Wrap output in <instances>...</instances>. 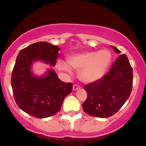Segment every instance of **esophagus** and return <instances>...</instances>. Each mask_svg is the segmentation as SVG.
Instances as JSON below:
<instances>
[{"instance_id":"1","label":"esophagus","mask_w":146,"mask_h":146,"mask_svg":"<svg viewBox=\"0 0 146 146\" xmlns=\"http://www.w3.org/2000/svg\"><path fill=\"white\" fill-rule=\"evenodd\" d=\"M79 89H80V86H77V85H74L73 86V90L74 91H77V90H79Z\"/></svg>"}]
</instances>
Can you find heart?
I'll return each instance as SVG.
<instances>
[{
	"label": "heart",
	"mask_w": 146,
	"mask_h": 146,
	"mask_svg": "<svg viewBox=\"0 0 146 146\" xmlns=\"http://www.w3.org/2000/svg\"><path fill=\"white\" fill-rule=\"evenodd\" d=\"M112 60L113 55L108 50H102L99 52H82L68 55L66 63L59 60L57 68L69 74L72 72V69H74L78 72V76L82 82L92 83L103 77Z\"/></svg>",
	"instance_id": "1"
}]
</instances>
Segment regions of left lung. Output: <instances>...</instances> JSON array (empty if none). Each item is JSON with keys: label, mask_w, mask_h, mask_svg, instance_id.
<instances>
[{"label": "left lung", "mask_w": 146, "mask_h": 146, "mask_svg": "<svg viewBox=\"0 0 146 146\" xmlns=\"http://www.w3.org/2000/svg\"><path fill=\"white\" fill-rule=\"evenodd\" d=\"M117 54L118 49L112 46ZM133 72L126 55H121L111 69L99 80L84 86L88 94L82 109L88 115L108 118L121 109L129 99L132 89Z\"/></svg>", "instance_id": "1"}]
</instances>
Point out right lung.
I'll return each instance as SVG.
<instances>
[{
  "mask_svg": "<svg viewBox=\"0 0 146 146\" xmlns=\"http://www.w3.org/2000/svg\"><path fill=\"white\" fill-rule=\"evenodd\" d=\"M59 50L58 46L38 42L20 50L17 57L11 80L13 95L18 107L31 116L44 118L55 115L72 92V83L62 82L53 69L41 77L31 71L37 60L54 66Z\"/></svg>",
  "mask_w": 146,
  "mask_h": 146,
  "instance_id": "1",
  "label": "right lung"
}]
</instances>
